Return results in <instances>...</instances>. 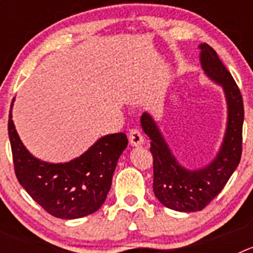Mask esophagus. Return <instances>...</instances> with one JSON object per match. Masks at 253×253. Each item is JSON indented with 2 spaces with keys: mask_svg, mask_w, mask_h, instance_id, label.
I'll return each instance as SVG.
<instances>
[{
  "mask_svg": "<svg viewBox=\"0 0 253 253\" xmlns=\"http://www.w3.org/2000/svg\"><path fill=\"white\" fill-rule=\"evenodd\" d=\"M128 138H129V143H130V146H133V147H138L143 143V135L137 128L130 129V130H129Z\"/></svg>",
  "mask_w": 253,
  "mask_h": 253,
  "instance_id": "obj_1",
  "label": "esophagus"
}]
</instances>
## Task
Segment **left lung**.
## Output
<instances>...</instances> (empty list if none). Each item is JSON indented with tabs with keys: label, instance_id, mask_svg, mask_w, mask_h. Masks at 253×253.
I'll use <instances>...</instances> for the list:
<instances>
[{
	"label": "left lung",
	"instance_id": "1",
	"mask_svg": "<svg viewBox=\"0 0 253 253\" xmlns=\"http://www.w3.org/2000/svg\"><path fill=\"white\" fill-rule=\"evenodd\" d=\"M199 48L202 68L211 81L222 84L228 106L227 129L215 158L204 169H185L172 154L153 118L148 113L140 118L143 130L151 139L154 195L165 207L185 213L204 209L222 191L242 156L245 110L240 88L211 46L204 43Z\"/></svg>",
	"mask_w": 253,
	"mask_h": 253
}]
</instances>
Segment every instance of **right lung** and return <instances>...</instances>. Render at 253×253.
<instances>
[{
	"instance_id": "right-lung-1",
	"label": "right lung",
	"mask_w": 253,
	"mask_h": 253,
	"mask_svg": "<svg viewBox=\"0 0 253 253\" xmlns=\"http://www.w3.org/2000/svg\"><path fill=\"white\" fill-rule=\"evenodd\" d=\"M8 137L20 185L45 211L60 219L82 218L100 209L110 191L118 160L128 146L124 133L109 134L69 162H44L22 144L11 111Z\"/></svg>"
}]
</instances>
